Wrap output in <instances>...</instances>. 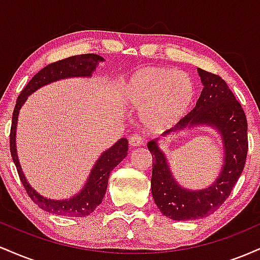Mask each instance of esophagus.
I'll list each match as a JSON object with an SVG mask.
<instances>
[{
    "label": "esophagus",
    "instance_id": "1",
    "mask_svg": "<svg viewBox=\"0 0 260 260\" xmlns=\"http://www.w3.org/2000/svg\"><path fill=\"white\" fill-rule=\"evenodd\" d=\"M129 147L131 148H136V147H142V145H144V140L138 134H133L132 137L129 138Z\"/></svg>",
    "mask_w": 260,
    "mask_h": 260
}]
</instances>
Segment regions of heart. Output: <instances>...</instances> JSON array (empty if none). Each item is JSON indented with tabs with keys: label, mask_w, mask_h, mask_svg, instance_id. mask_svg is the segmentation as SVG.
I'll return each mask as SVG.
<instances>
[{
	"label": "heart",
	"mask_w": 260,
	"mask_h": 260,
	"mask_svg": "<svg viewBox=\"0 0 260 260\" xmlns=\"http://www.w3.org/2000/svg\"><path fill=\"white\" fill-rule=\"evenodd\" d=\"M194 96L189 74L159 66L136 70L121 89L122 103L140 111L143 124L153 132L176 126L189 111Z\"/></svg>",
	"instance_id": "obj_1"
}]
</instances>
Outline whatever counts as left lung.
<instances>
[{
	"instance_id": "obj_1",
	"label": "left lung",
	"mask_w": 260,
	"mask_h": 260,
	"mask_svg": "<svg viewBox=\"0 0 260 260\" xmlns=\"http://www.w3.org/2000/svg\"><path fill=\"white\" fill-rule=\"evenodd\" d=\"M203 88L197 105L162 137L194 127H211L222 143V165L215 181L201 189L182 187L172 174L159 139L147 147L153 156L151 194L162 215L177 221L197 220L213 214L228 199L242 174L248 151L247 118L241 104L221 77L198 68Z\"/></svg>"
}]
</instances>
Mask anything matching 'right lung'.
Listing matches in <instances>:
<instances>
[{"instance_id":"right-lung-1","label":"right lung","mask_w":260,"mask_h":260,"mask_svg":"<svg viewBox=\"0 0 260 260\" xmlns=\"http://www.w3.org/2000/svg\"><path fill=\"white\" fill-rule=\"evenodd\" d=\"M104 61L105 59L99 55L85 53V55L72 56V57L61 59L55 63L46 66L32 77L17 99L13 117H12L10 136L12 159H13L18 175H19V178L25 188L26 193L30 197L31 201L39 205V208L47 211V213L68 217H84L91 214L98 205L101 204L103 198L105 197L111 171L127 156L128 140L126 138H121L111 148H109L100 155L99 159L92 166L90 174L85 181V184L77 194L64 199L46 198V197L41 196L34 187H31V184L26 180L22 166H20L19 159H18L16 136L19 111L29 95L37 91L38 89L47 84H51L53 82H58L61 79L90 78L92 73L96 71L100 62Z\"/></svg>"}]
</instances>
